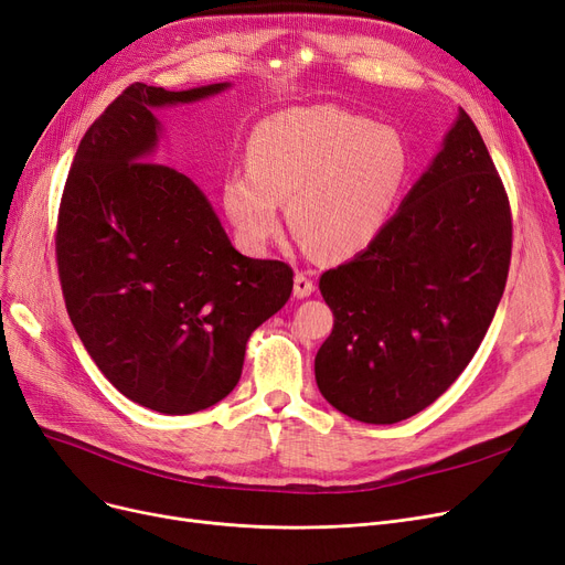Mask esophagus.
<instances>
[{
  "label": "esophagus",
  "instance_id": "1",
  "mask_svg": "<svg viewBox=\"0 0 565 565\" xmlns=\"http://www.w3.org/2000/svg\"><path fill=\"white\" fill-rule=\"evenodd\" d=\"M311 294H315V281H311V277L307 275V271H298L296 279H294V296L305 300Z\"/></svg>",
  "mask_w": 565,
  "mask_h": 565
}]
</instances>
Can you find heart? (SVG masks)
Listing matches in <instances>:
<instances>
[{"instance_id":"1","label":"heart","mask_w":565,"mask_h":565,"mask_svg":"<svg viewBox=\"0 0 565 565\" xmlns=\"http://www.w3.org/2000/svg\"><path fill=\"white\" fill-rule=\"evenodd\" d=\"M409 174L405 137L335 107L271 114L248 139V167L223 179L235 235L260 250L281 233V204L302 246L323 260L359 254L388 223Z\"/></svg>"}]
</instances>
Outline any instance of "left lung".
I'll return each mask as SVG.
<instances>
[{
  "label": "left lung",
  "instance_id": "1",
  "mask_svg": "<svg viewBox=\"0 0 565 565\" xmlns=\"http://www.w3.org/2000/svg\"><path fill=\"white\" fill-rule=\"evenodd\" d=\"M510 254L505 188L458 109L382 233L321 275L335 317L315 359L323 398L363 424H398L435 403L482 344Z\"/></svg>",
  "mask_w": 565,
  "mask_h": 565
}]
</instances>
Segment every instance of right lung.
Segmentation results:
<instances>
[{
    "instance_id": "obj_1",
    "label": "right lung",
    "mask_w": 565,
    "mask_h": 565,
    "mask_svg": "<svg viewBox=\"0 0 565 565\" xmlns=\"http://www.w3.org/2000/svg\"><path fill=\"white\" fill-rule=\"evenodd\" d=\"M230 88L132 83L81 139L60 204L57 269L78 338L125 398L160 414L223 401L250 332L294 290V269L242 256L202 188L156 162V111Z\"/></svg>"
}]
</instances>
